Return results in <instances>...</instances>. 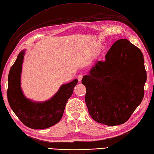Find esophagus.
Returning <instances> with one entry per match:
<instances>
[{"instance_id":"obj_1","label":"esophagus","mask_w":154,"mask_h":154,"mask_svg":"<svg viewBox=\"0 0 154 154\" xmlns=\"http://www.w3.org/2000/svg\"><path fill=\"white\" fill-rule=\"evenodd\" d=\"M82 77H83V75H82V74H79V75H78L77 79H78V80H79V82H81V80H82Z\"/></svg>"}]
</instances>
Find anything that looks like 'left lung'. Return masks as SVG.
<instances>
[{
    "label": "left lung",
    "instance_id": "left-lung-1",
    "mask_svg": "<svg viewBox=\"0 0 154 154\" xmlns=\"http://www.w3.org/2000/svg\"><path fill=\"white\" fill-rule=\"evenodd\" d=\"M84 75L85 103L96 122L114 126L125 123L140 104L147 73L143 55L127 39H119Z\"/></svg>",
    "mask_w": 154,
    "mask_h": 154
}]
</instances>
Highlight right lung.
<instances>
[{
	"label": "right lung",
	"instance_id": "obj_1",
	"mask_svg": "<svg viewBox=\"0 0 154 154\" xmlns=\"http://www.w3.org/2000/svg\"><path fill=\"white\" fill-rule=\"evenodd\" d=\"M26 50H22L12 66L8 77L7 99L13 112L29 128L44 129L58 123L63 116L67 102L77 85V79L62 85L52 97L44 102L27 99L23 94L20 78Z\"/></svg>",
	"mask_w": 154,
	"mask_h": 154
}]
</instances>
